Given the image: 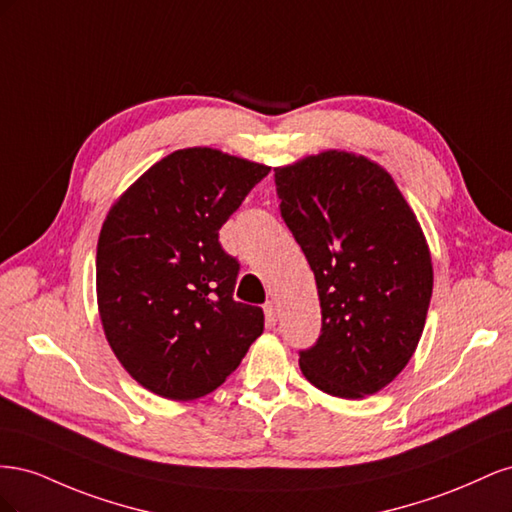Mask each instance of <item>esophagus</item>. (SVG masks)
I'll use <instances>...</instances> for the list:
<instances>
[{
	"label": "esophagus",
	"instance_id": "1",
	"mask_svg": "<svg viewBox=\"0 0 512 512\" xmlns=\"http://www.w3.org/2000/svg\"><path fill=\"white\" fill-rule=\"evenodd\" d=\"M265 320H267V327H275L277 322V309L273 303H267L265 305Z\"/></svg>",
	"mask_w": 512,
	"mask_h": 512
}]
</instances>
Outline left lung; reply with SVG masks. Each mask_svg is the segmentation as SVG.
<instances>
[{
	"label": "left lung",
	"instance_id": "1",
	"mask_svg": "<svg viewBox=\"0 0 512 512\" xmlns=\"http://www.w3.org/2000/svg\"><path fill=\"white\" fill-rule=\"evenodd\" d=\"M282 218L314 271L322 309L299 367L342 399L389 386L418 346L433 290L425 232L389 170L327 149L275 168Z\"/></svg>",
	"mask_w": 512,
	"mask_h": 512
}]
</instances>
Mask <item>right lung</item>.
<instances>
[{
	"label": "right lung",
	"instance_id": "1",
	"mask_svg": "<svg viewBox=\"0 0 512 512\" xmlns=\"http://www.w3.org/2000/svg\"><path fill=\"white\" fill-rule=\"evenodd\" d=\"M269 170L220 149H177L108 209L96 252L98 314L121 367L153 395L205 397L262 333V309L232 299L239 262L218 237Z\"/></svg>",
	"mask_w": 512,
	"mask_h": 512
}]
</instances>
